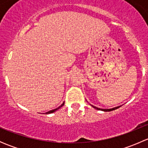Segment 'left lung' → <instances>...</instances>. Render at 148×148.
Returning <instances> with one entry per match:
<instances>
[{
    "instance_id": "left-lung-1",
    "label": "left lung",
    "mask_w": 148,
    "mask_h": 148,
    "mask_svg": "<svg viewBox=\"0 0 148 148\" xmlns=\"http://www.w3.org/2000/svg\"><path fill=\"white\" fill-rule=\"evenodd\" d=\"M93 107H95V109H97V110H103V111H104V112H110V111H112V110H116V109L119 108V107H114V108H112V109H109V110H103V109H99V108H97V107H94V106H93Z\"/></svg>"
}]
</instances>
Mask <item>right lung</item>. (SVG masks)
<instances>
[{
	"label": "right lung",
	"instance_id": "right-lung-1",
	"mask_svg": "<svg viewBox=\"0 0 148 148\" xmlns=\"http://www.w3.org/2000/svg\"><path fill=\"white\" fill-rule=\"evenodd\" d=\"M64 103H63V104H62V105H61V106H60V107H58V108L55 109V110H50V111L47 112H46V114H50V113H53V112H56V110H59V108H60V107H62V106H63V105H64Z\"/></svg>",
	"mask_w": 148,
	"mask_h": 148
}]
</instances>
